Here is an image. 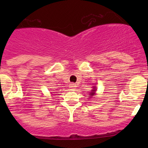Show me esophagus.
<instances>
[{
  "mask_svg": "<svg viewBox=\"0 0 148 148\" xmlns=\"http://www.w3.org/2000/svg\"><path fill=\"white\" fill-rule=\"evenodd\" d=\"M69 88H70L72 90H75L76 88V84H69Z\"/></svg>",
  "mask_w": 148,
  "mask_h": 148,
  "instance_id": "obj_1",
  "label": "esophagus"
}]
</instances>
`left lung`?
Here are the masks:
<instances>
[{"label": "left lung", "mask_w": 148, "mask_h": 148, "mask_svg": "<svg viewBox=\"0 0 148 148\" xmlns=\"http://www.w3.org/2000/svg\"><path fill=\"white\" fill-rule=\"evenodd\" d=\"M93 89L92 90H91V92H90V95H89V97H90V98H91L92 97V96H94L95 95V92H96V90H97V89H96V87H95V86H93Z\"/></svg>", "instance_id": "obj_1"}]
</instances>
